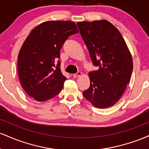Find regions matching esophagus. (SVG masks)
<instances>
[{
    "instance_id": "obj_1",
    "label": "esophagus",
    "mask_w": 149,
    "mask_h": 149,
    "mask_svg": "<svg viewBox=\"0 0 149 149\" xmlns=\"http://www.w3.org/2000/svg\"><path fill=\"white\" fill-rule=\"evenodd\" d=\"M82 74H83V73H82V72H80V71H78V73H75V74H73V77H74V78H78V77L81 76Z\"/></svg>"
}]
</instances>
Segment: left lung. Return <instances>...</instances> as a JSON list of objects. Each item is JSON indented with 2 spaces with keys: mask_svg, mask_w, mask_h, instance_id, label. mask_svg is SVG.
Masks as SVG:
<instances>
[{
  "mask_svg": "<svg viewBox=\"0 0 149 149\" xmlns=\"http://www.w3.org/2000/svg\"><path fill=\"white\" fill-rule=\"evenodd\" d=\"M97 71L89 73L90 85L83 96L94 107L113 106L123 95L133 69L131 53L121 33L107 20L77 23Z\"/></svg>",
  "mask_w": 149,
  "mask_h": 149,
  "instance_id": "1",
  "label": "left lung"
}]
</instances>
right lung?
<instances>
[{
	"instance_id": "right-lung-1",
	"label": "right lung",
	"mask_w": 149,
	"mask_h": 149,
	"mask_svg": "<svg viewBox=\"0 0 149 149\" xmlns=\"http://www.w3.org/2000/svg\"><path fill=\"white\" fill-rule=\"evenodd\" d=\"M71 21H47L32 29L18 54L17 71L22 87L38 102L57 95L66 78L61 73L60 49L71 35L78 33Z\"/></svg>"
}]
</instances>
